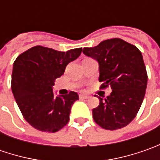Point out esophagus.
Wrapping results in <instances>:
<instances>
[{"label": "esophagus", "instance_id": "obj_1", "mask_svg": "<svg viewBox=\"0 0 160 160\" xmlns=\"http://www.w3.org/2000/svg\"><path fill=\"white\" fill-rule=\"evenodd\" d=\"M79 99L80 100H87V99H89V96L85 95V94H80L79 95Z\"/></svg>", "mask_w": 160, "mask_h": 160}]
</instances>
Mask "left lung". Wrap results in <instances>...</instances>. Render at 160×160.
<instances>
[{
	"label": "left lung",
	"instance_id": "8db88e82",
	"mask_svg": "<svg viewBox=\"0 0 160 160\" xmlns=\"http://www.w3.org/2000/svg\"><path fill=\"white\" fill-rule=\"evenodd\" d=\"M84 55L99 63L102 88L112 92L92 109L97 125L107 130L126 126L135 118L147 87V72L142 52L134 45L119 38L102 41L95 47L83 48Z\"/></svg>",
	"mask_w": 160,
	"mask_h": 160
}]
</instances>
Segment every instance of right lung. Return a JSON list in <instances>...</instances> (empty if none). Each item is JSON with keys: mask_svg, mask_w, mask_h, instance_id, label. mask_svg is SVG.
I'll return each mask as SVG.
<instances>
[{"mask_svg": "<svg viewBox=\"0 0 160 160\" xmlns=\"http://www.w3.org/2000/svg\"><path fill=\"white\" fill-rule=\"evenodd\" d=\"M82 48L58 52L42 46L32 47L16 58L11 76V90L23 117L42 132H55L69 120L71 108L79 100L70 92L54 96L55 79L60 77L69 62L77 59Z\"/></svg>", "mask_w": 160, "mask_h": 160, "instance_id": "add662e5", "label": "right lung"}]
</instances>
